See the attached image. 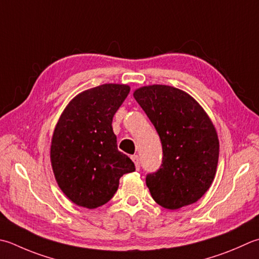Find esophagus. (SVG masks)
Segmentation results:
<instances>
[{
	"label": "esophagus",
	"instance_id": "34e87169",
	"mask_svg": "<svg viewBox=\"0 0 259 259\" xmlns=\"http://www.w3.org/2000/svg\"><path fill=\"white\" fill-rule=\"evenodd\" d=\"M131 159H133V161H134V163H135L136 168H137V169H139V167H140V163H139V157L137 156V155H133V156H131Z\"/></svg>",
	"mask_w": 259,
	"mask_h": 259
}]
</instances>
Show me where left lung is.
<instances>
[{
  "instance_id": "obj_1",
  "label": "left lung",
  "mask_w": 259,
  "mask_h": 259,
  "mask_svg": "<svg viewBox=\"0 0 259 259\" xmlns=\"http://www.w3.org/2000/svg\"><path fill=\"white\" fill-rule=\"evenodd\" d=\"M134 98L163 146V164L146 177L151 196L168 210L195 203L210 189L219 159V139L210 116L194 98L173 86H143Z\"/></svg>"
}]
</instances>
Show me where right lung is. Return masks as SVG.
<instances>
[{
  "instance_id": "right-lung-1",
  "label": "right lung",
  "mask_w": 259,
  "mask_h": 259,
  "mask_svg": "<svg viewBox=\"0 0 259 259\" xmlns=\"http://www.w3.org/2000/svg\"><path fill=\"white\" fill-rule=\"evenodd\" d=\"M130 92L125 84H103L70 100L55 126L50 161L59 189L78 206L109 202L120 177L135 164L118 150L112 119Z\"/></svg>"
}]
</instances>
